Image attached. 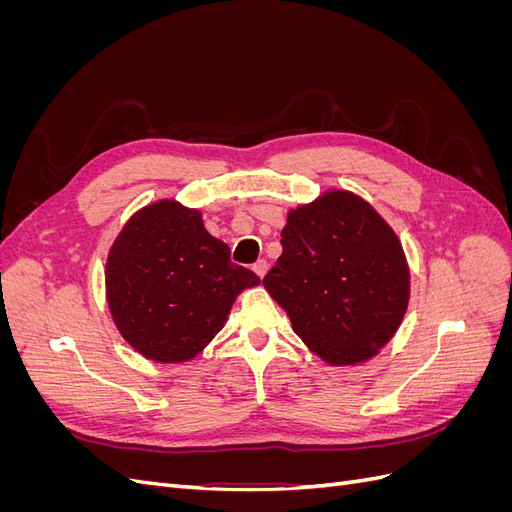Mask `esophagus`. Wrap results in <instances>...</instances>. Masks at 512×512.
I'll return each mask as SVG.
<instances>
[{
	"mask_svg": "<svg viewBox=\"0 0 512 512\" xmlns=\"http://www.w3.org/2000/svg\"><path fill=\"white\" fill-rule=\"evenodd\" d=\"M254 271H256V275L258 277H265V273H267V269H269V265H267V260H256L254 262V267H252Z\"/></svg>",
	"mask_w": 512,
	"mask_h": 512,
	"instance_id": "obj_1",
	"label": "esophagus"
}]
</instances>
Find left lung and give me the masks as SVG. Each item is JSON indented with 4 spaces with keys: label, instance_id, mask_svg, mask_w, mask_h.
Returning a JSON list of instances; mask_svg holds the SVG:
<instances>
[{
    "label": "left lung",
    "instance_id": "8db88e82",
    "mask_svg": "<svg viewBox=\"0 0 512 512\" xmlns=\"http://www.w3.org/2000/svg\"><path fill=\"white\" fill-rule=\"evenodd\" d=\"M265 288L333 365L367 361L406 314L410 273L391 226L363 198L329 192L288 213Z\"/></svg>",
    "mask_w": 512,
    "mask_h": 512
}]
</instances>
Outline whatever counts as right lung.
<instances>
[{"mask_svg":"<svg viewBox=\"0 0 512 512\" xmlns=\"http://www.w3.org/2000/svg\"><path fill=\"white\" fill-rule=\"evenodd\" d=\"M260 277L230 262L200 213L173 200L138 211L106 260V297L126 342L147 359L181 363L215 337L237 294Z\"/></svg>","mask_w":512,"mask_h":512,"instance_id":"obj_1","label":"right lung"}]
</instances>
